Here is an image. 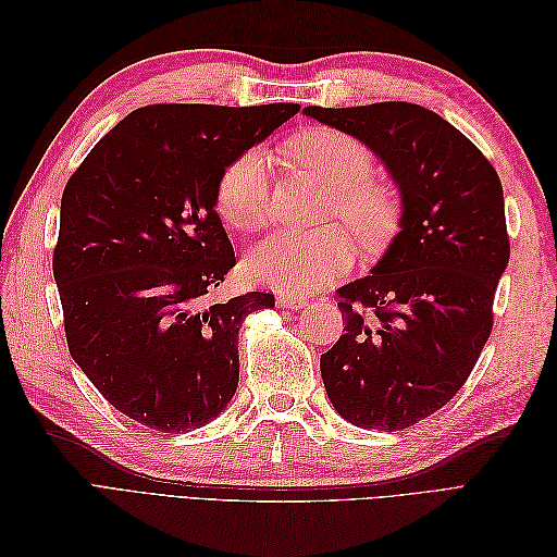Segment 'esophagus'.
I'll return each instance as SVG.
<instances>
[{
	"label": "esophagus",
	"instance_id": "34e87169",
	"mask_svg": "<svg viewBox=\"0 0 557 557\" xmlns=\"http://www.w3.org/2000/svg\"><path fill=\"white\" fill-rule=\"evenodd\" d=\"M276 305L281 309H301V307H307V297L305 295H295V293H281L276 297Z\"/></svg>",
	"mask_w": 557,
	"mask_h": 557
}]
</instances>
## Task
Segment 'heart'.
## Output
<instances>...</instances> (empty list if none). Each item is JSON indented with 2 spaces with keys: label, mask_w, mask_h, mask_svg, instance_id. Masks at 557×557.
<instances>
[{
  "label": "heart",
  "mask_w": 557,
  "mask_h": 557,
  "mask_svg": "<svg viewBox=\"0 0 557 557\" xmlns=\"http://www.w3.org/2000/svg\"><path fill=\"white\" fill-rule=\"evenodd\" d=\"M290 156L330 183L327 218H342L367 246L393 237L399 197L391 183L372 174L374 153L364 141L336 127H313L290 141ZM215 211L234 232L248 234L264 225L272 199L267 162L258 148L244 150L225 166L215 183ZM347 228L278 230L250 250L246 274L278 290L318 288L346 274L356 260V239Z\"/></svg>",
  "instance_id": "1"
}]
</instances>
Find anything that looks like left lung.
I'll return each instance as SVG.
<instances>
[{"label": "left lung", "instance_id": "obj_1", "mask_svg": "<svg viewBox=\"0 0 557 557\" xmlns=\"http://www.w3.org/2000/svg\"><path fill=\"white\" fill-rule=\"evenodd\" d=\"M305 113L364 141L401 190L391 248L372 274L336 290L346 327L320 356V374L348 423L407 430L455 397L493 332L511 248L502 183L491 160L425 107Z\"/></svg>", "mask_w": 557, "mask_h": 557}]
</instances>
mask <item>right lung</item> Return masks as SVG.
<instances>
[{"label": "right lung", "mask_w": 557, "mask_h": 557, "mask_svg": "<svg viewBox=\"0 0 557 557\" xmlns=\"http://www.w3.org/2000/svg\"><path fill=\"white\" fill-rule=\"evenodd\" d=\"M299 104H150L66 181L53 274L72 358L102 397L158 432L207 425L239 383V327L272 293L209 301L237 264L215 183Z\"/></svg>", "instance_id": "add662e5"}]
</instances>
